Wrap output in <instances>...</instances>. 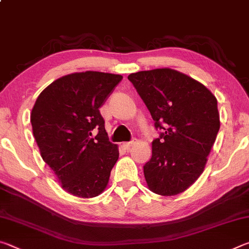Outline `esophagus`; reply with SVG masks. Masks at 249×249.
Listing matches in <instances>:
<instances>
[{
  "label": "esophagus",
  "instance_id": "1",
  "mask_svg": "<svg viewBox=\"0 0 249 249\" xmlns=\"http://www.w3.org/2000/svg\"><path fill=\"white\" fill-rule=\"evenodd\" d=\"M133 145H134L133 142H123V144H122V147H123L125 150L128 151Z\"/></svg>",
  "mask_w": 249,
  "mask_h": 249
}]
</instances>
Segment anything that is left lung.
<instances>
[{"label": "left lung", "instance_id": "1", "mask_svg": "<svg viewBox=\"0 0 249 249\" xmlns=\"http://www.w3.org/2000/svg\"><path fill=\"white\" fill-rule=\"evenodd\" d=\"M161 132L144 166L147 185L177 196L197 180L220 129L217 101L208 88L179 71L162 68L128 75Z\"/></svg>", "mask_w": 249, "mask_h": 249}]
</instances>
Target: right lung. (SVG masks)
<instances>
[{"label":"right lung","mask_w":249,"mask_h":249,"mask_svg":"<svg viewBox=\"0 0 249 249\" xmlns=\"http://www.w3.org/2000/svg\"><path fill=\"white\" fill-rule=\"evenodd\" d=\"M122 79L99 71L65 75L41 92L32 109L33 134L41 157L62 189L75 196L101 195L119 159V148L108 142L99 108Z\"/></svg>","instance_id":"1"}]
</instances>
